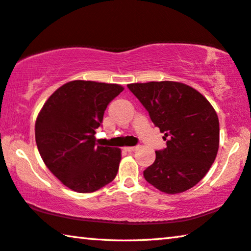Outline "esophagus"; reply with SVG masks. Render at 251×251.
<instances>
[{
	"label": "esophagus",
	"mask_w": 251,
	"mask_h": 251,
	"mask_svg": "<svg viewBox=\"0 0 251 251\" xmlns=\"http://www.w3.org/2000/svg\"><path fill=\"white\" fill-rule=\"evenodd\" d=\"M136 149H137V147H125V148H123V150H124V151H126V152H134Z\"/></svg>",
	"instance_id": "esophagus-1"
}]
</instances>
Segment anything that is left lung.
I'll use <instances>...</instances> for the list:
<instances>
[{"mask_svg":"<svg viewBox=\"0 0 251 251\" xmlns=\"http://www.w3.org/2000/svg\"><path fill=\"white\" fill-rule=\"evenodd\" d=\"M127 87L167 141V148L155 151V161L144 170L145 180L171 195L197 185L219 150V118L212 104L181 82L152 81Z\"/></svg>","mask_w":251,"mask_h":251,"instance_id":"obj_1","label":"left lung"}]
</instances>
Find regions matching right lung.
Listing matches in <instances>:
<instances>
[{
	"mask_svg": "<svg viewBox=\"0 0 251 251\" xmlns=\"http://www.w3.org/2000/svg\"><path fill=\"white\" fill-rule=\"evenodd\" d=\"M124 88L115 83L74 80L63 84L44 103L35 135L46 167L63 185L93 193L117 175L122 151L96 144L104 110Z\"/></svg>",
	"mask_w": 251,
	"mask_h": 251,
	"instance_id": "1",
	"label": "right lung"
}]
</instances>
